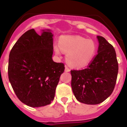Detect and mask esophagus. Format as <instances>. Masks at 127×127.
<instances>
[{
  "mask_svg": "<svg viewBox=\"0 0 127 127\" xmlns=\"http://www.w3.org/2000/svg\"><path fill=\"white\" fill-rule=\"evenodd\" d=\"M70 68L67 65H65V71H66V72H69L70 71Z\"/></svg>",
  "mask_w": 127,
  "mask_h": 127,
  "instance_id": "1",
  "label": "esophagus"
}]
</instances>
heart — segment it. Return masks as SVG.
Wrapping results in <instances>:
<instances>
[{
    "instance_id": "1",
    "label": "heart",
    "mask_w": 127,
    "mask_h": 127,
    "mask_svg": "<svg viewBox=\"0 0 127 127\" xmlns=\"http://www.w3.org/2000/svg\"><path fill=\"white\" fill-rule=\"evenodd\" d=\"M61 50L69 54L67 60L74 67L85 66L92 60L96 52V44L92 40L82 36H64L60 40ZM56 53L60 54L58 46L54 48Z\"/></svg>"
}]
</instances>
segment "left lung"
I'll return each instance as SVG.
<instances>
[{"label":"left lung","mask_w":127,"mask_h":127,"mask_svg":"<svg viewBox=\"0 0 127 127\" xmlns=\"http://www.w3.org/2000/svg\"><path fill=\"white\" fill-rule=\"evenodd\" d=\"M99 41L98 54L87 68L71 70V87L76 99L86 104L104 102L113 92L118 73V62L113 46L103 36Z\"/></svg>","instance_id":"obj_1"}]
</instances>
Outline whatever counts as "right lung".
Instances as JSON below:
<instances>
[{"label": "right lung", "mask_w": 127, "mask_h": 127, "mask_svg": "<svg viewBox=\"0 0 127 127\" xmlns=\"http://www.w3.org/2000/svg\"><path fill=\"white\" fill-rule=\"evenodd\" d=\"M53 35L49 30L38 35L32 29L20 36L9 55L8 79L18 99L33 107L53 101L63 63L54 62Z\"/></svg>", "instance_id": "1"}]
</instances>
